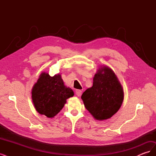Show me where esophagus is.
Segmentation results:
<instances>
[{
    "label": "esophagus",
    "instance_id": "esophagus-1",
    "mask_svg": "<svg viewBox=\"0 0 156 156\" xmlns=\"http://www.w3.org/2000/svg\"><path fill=\"white\" fill-rule=\"evenodd\" d=\"M75 93H76V95L79 97L81 96L82 91L81 90H75Z\"/></svg>",
    "mask_w": 156,
    "mask_h": 156
}]
</instances>
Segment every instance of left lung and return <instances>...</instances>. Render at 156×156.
Returning <instances> with one entry per match:
<instances>
[{
    "mask_svg": "<svg viewBox=\"0 0 156 156\" xmlns=\"http://www.w3.org/2000/svg\"><path fill=\"white\" fill-rule=\"evenodd\" d=\"M84 107L98 120H107L119 110L124 91L113 71L107 66L98 69L93 85L82 94Z\"/></svg>",
    "mask_w": 156,
    "mask_h": 156,
    "instance_id": "obj_1",
    "label": "left lung"
}]
</instances>
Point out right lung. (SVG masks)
Wrapping results in <instances>:
<instances>
[{
	"label": "right lung",
	"instance_id": "obj_1",
	"mask_svg": "<svg viewBox=\"0 0 156 156\" xmlns=\"http://www.w3.org/2000/svg\"><path fill=\"white\" fill-rule=\"evenodd\" d=\"M73 95L72 90L64 85L59 74L51 77L48 73H42L32 90L36 110L48 118L57 115L67 99Z\"/></svg>",
	"mask_w": 156,
	"mask_h": 156
}]
</instances>
